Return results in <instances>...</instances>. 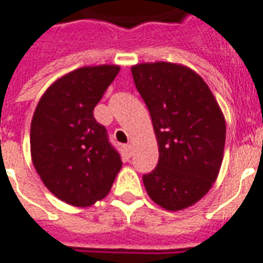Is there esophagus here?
Masks as SVG:
<instances>
[{
  "mask_svg": "<svg viewBox=\"0 0 263 263\" xmlns=\"http://www.w3.org/2000/svg\"><path fill=\"white\" fill-rule=\"evenodd\" d=\"M125 153H127L128 157L132 156V144H127V146H125Z\"/></svg>",
  "mask_w": 263,
  "mask_h": 263,
  "instance_id": "1",
  "label": "esophagus"
}]
</instances>
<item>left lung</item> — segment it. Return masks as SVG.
<instances>
[{
  "instance_id": "8db88e82",
  "label": "left lung",
  "mask_w": 263,
  "mask_h": 263,
  "mask_svg": "<svg viewBox=\"0 0 263 263\" xmlns=\"http://www.w3.org/2000/svg\"><path fill=\"white\" fill-rule=\"evenodd\" d=\"M147 105L160 158L143 176L148 196L169 212L202 199L220 173L225 119L209 86L191 68L173 63H143L131 68Z\"/></svg>"
}]
</instances>
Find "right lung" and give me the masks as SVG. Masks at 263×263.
Wrapping results in <instances>:
<instances>
[{
	"instance_id": "obj_1",
	"label": "right lung",
	"mask_w": 263,
	"mask_h": 263,
	"mask_svg": "<svg viewBox=\"0 0 263 263\" xmlns=\"http://www.w3.org/2000/svg\"><path fill=\"white\" fill-rule=\"evenodd\" d=\"M119 71V65L105 64L61 76L43 92L32 116L35 171L53 195L76 208L103 199L123 165L92 113Z\"/></svg>"
}]
</instances>
